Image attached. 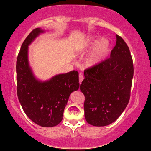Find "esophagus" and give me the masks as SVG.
<instances>
[{
  "label": "esophagus",
  "instance_id": "34e87169",
  "mask_svg": "<svg viewBox=\"0 0 151 151\" xmlns=\"http://www.w3.org/2000/svg\"><path fill=\"white\" fill-rule=\"evenodd\" d=\"M84 80L83 75H82V73H80V75H79V82H80V84L82 83V80Z\"/></svg>",
  "mask_w": 151,
  "mask_h": 151
}]
</instances>
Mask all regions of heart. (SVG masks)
<instances>
[{"instance_id":"b5f03b06","label":"heart","mask_w":151,"mask_h":151,"mask_svg":"<svg viewBox=\"0 0 151 151\" xmlns=\"http://www.w3.org/2000/svg\"><path fill=\"white\" fill-rule=\"evenodd\" d=\"M93 47L89 55L86 58L85 65L87 67H94L100 63L108 54L111 47L110 41L106 38L96 40V37L87 36L84 38L79 51H85Z\"/></svg>"}]
</instances>
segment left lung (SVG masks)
<instances>
[{
    "instance_id": "left-lung-1",
    "label": "left lung",
    "mask_w": 151,
    "mask_h": 151,
    "mask_svg": "<svg viewBox=\"0 0 151 151\" xmlns=\"http://www.w3.org/2000/svg\"><path fill=\"white\" fill-rule=\"evenodd\" d=\"M133 65L129 47L116 35L110 58L84 71L80 91L85 96L86 121L95 127L114 122L129 102Z\"/></svg>"
}]
</instances>
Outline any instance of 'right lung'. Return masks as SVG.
Segmentation results:
<instances>
[{
	"mask_svg": "<svg viewBox=\"0 0 151 151\" xmlns=\"http://www.w3.org/2000/svg\"><path fill=\"white\" fill-rule=\"evenodd\" d=\"M45 32L35 29L22 43L16 61L17 95L31 120L40 127H53L63 120L70 95L79 88V76L78 71H72L42 81L34 76L29 63V46Z\"/></svg>",
	"mask_w": 151,
	"mask_h": 151,
	"instance_id": "1",
	"label": "right lung"
}]
</instances>
